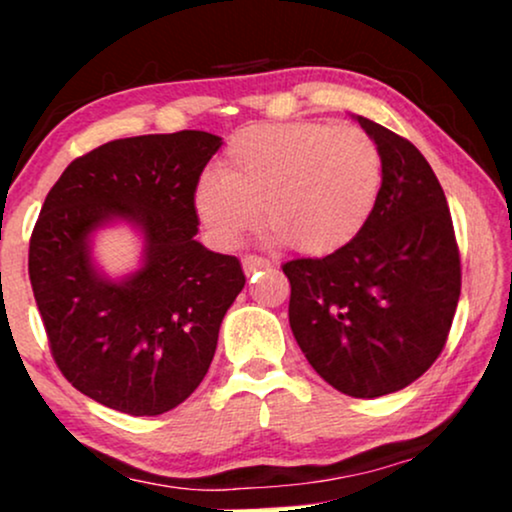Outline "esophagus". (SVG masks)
Listing matches in <instances>:
<instances>
[{
	"instance_id": "obj_1",
	"label": "esophagus",
	"mask_w": 512,
	"mask_h": 512,
	"mask_svg": "<svg viewBox=\"0 0 512 512\" xmlns=\"http://www.w3.org/2000/svg\"><path fill=\"white\" fill-rule=\"evenodd\" d=\"M242 268H244V275H254L258 270H270L272 263L268 258H261V256H244Z\"/></svg>"
}]
</instances>
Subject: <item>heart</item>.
<instances>
[{
	"label": "heart",
	"instance_id": "obj_1",
	"mask_svg": "<svg viewBox=\"0 0 512 512\" xmlns=\"http://www.w3.org/2000/svg\"><path fill=\"white\" fill-rule=\"evenodd\" d=\"M382 151L356 125L268 123L230 139L221 174L195 181L193 207L216 247L233 249L263 219L286 247L324 256L366 228L382 195Z\"/></svg>",
	"mask_w": 512,
	"mask_h": 512
}]
</instances>
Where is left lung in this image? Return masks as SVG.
<instances>
[{
	"label": "left lung",
	"instance_id": "obj_1",
	"mask_svg": "<svg viewBox=\"0 0 512 512\" xmlns=\"http://www.w3.org/2000/svg\"><path fill=\"white\" fill-rule=\"evenodd\" d=\"M382 151V195L366 228L324 258L282 265L289 324L310 366L342 394L377 398L443 352L461 261L440 181L415 144L356 116Z\"/></svg>",
	"mask_w": 512,
	"mask_h": 512
}]
</instances>
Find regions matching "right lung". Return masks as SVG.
<instances>
[{"mask_svg":"<svg viewBox=\"0 0 512 512\" xmlns=\"http://www.w3.org/2000/svg\"><path fill=\"white\" fill-rule=\"evenodd\" d=\"M221 137L202 130L114 139L48 191L30 240V282L60 373L111 410L153 417L198 389L242 265L195 240L193 188ZM111 220L145 235L143 268L104 278L89 237Z\"/></svg>","mask_w":512,"mask_h":512,"instance_id":"1","label":"right lung"}]
</instances>
